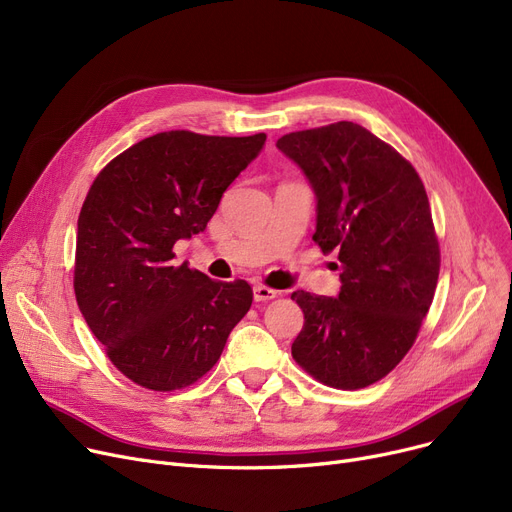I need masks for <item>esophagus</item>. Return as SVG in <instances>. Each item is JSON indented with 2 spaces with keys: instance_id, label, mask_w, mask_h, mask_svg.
Segmentation results:
<instances>
[{
  "instance_id": "obj_1",
  "label": "esophagus",
  "mask_w": 512,
  "mask_h": 512,
  "mask_svg": "<svg viewBox=\"0 0 512 512\" xmlns=\"http://www.w3.org/2000/svg\"><path fill=\"white\" fill-rule=\"evenodd\" d=\"M276 290L274 288H267V286H263V284H255L253 286V299L257 301V303H263V301H272V299H276Z\"/></svg>"
}]
</instances>
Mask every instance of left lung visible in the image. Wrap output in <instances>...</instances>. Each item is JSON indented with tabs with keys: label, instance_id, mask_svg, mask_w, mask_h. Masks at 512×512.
Listing matches in <instances>:
<instances>
[{
	"label": "left lung",
	"instance_id": "left-lung-1",
	"mask_svg": "<svg viewBox=\"0 0 512 512\" xmlns=\"http://www.w3.org/2000/svg\"><path fill=\"white\" fill-rule=\"evenodd\" d=\"M276 147L313 188V240L338 255L342 282L336 299L292 292L305 313L292 357L326 386H371L411 351L434 301L440 247L425 186L405 157L355 122L290 132Z\"/></svg>",
	"mask_w": 512,
	"mask_h": 512
}]
</instances>
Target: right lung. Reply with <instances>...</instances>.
Wrapping results in <instances>:
<instances>
[{
  "label": "right lung",
  "instance_id": "right-lung-1",
  "mask_svg": "<svg viewBox=\"0 0 512 512\" xmlns=\"http://www.w3.org/2000/svg\"><path fill=\"white\" fill-rule=\"evenodd\" d=\"M265 145L253 137L157 132L107 164L78 215L74 292L93 336L128 380L155 392L195 384L247 315L245 280L174 263L205 230L234 178Z\"/></svg>",
  "mask_w": 512,
  "mask_h": 512
}]
</instances>
